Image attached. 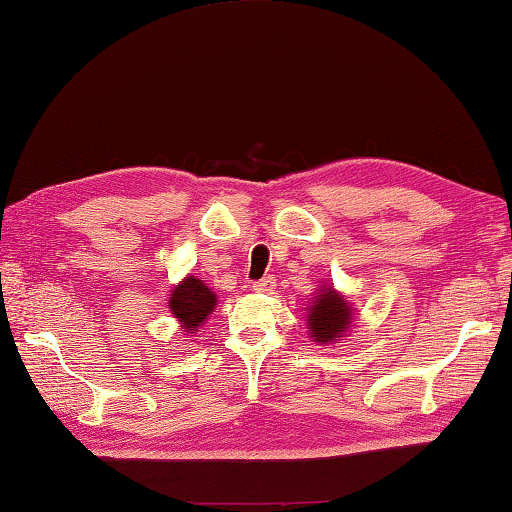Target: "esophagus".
I'll return each instance as SVG.
<instances>
[{
  "label": "esophagus",
  "mask_w": 512,
  "mask_h": 512,
  "mask_svg": "<svg viewBox=\"0 0 512 512\" xmlns=\"http://www.w3.org/2000/svg\"><path fill=\"white\" fill-rule=\"evenodd\" d=\"M275 286H277V282H275L273 275L262 277V279H257V282H253L255 293H273Z\"/></svg>",
  "instance_id": "34e87169"
}]
</instances>
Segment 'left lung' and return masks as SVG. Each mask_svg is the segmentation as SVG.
<instances>
[{
	"instance_id": "left-lung-1",
	"label": "left lung",
	"mask_w": 512,
	"mask_h": 512,
	"mask_svg": "<svg viewBox=\"0 0 512 512\" xmlns=\"http://www.w3.org/2000/svg\"><path fill=\"white\" fill-rule=\"evenodd\" d=\"M322 295H317L315 304L308 308V326L310 335H313L317 342H330V339H337L344 335V330L350 326V308L342 295H337L333 286L319 290Z\"/></svg>"
}]
</instances>
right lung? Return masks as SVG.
<instances>
[{
  "label": "right lung",
  "instance_id": "1",
  "mask_svg": "<svg viewBox=\"0 0 512 512\" xmlns=\"http://www.w3.org/2000/svg\"><path fill=\"white\" fill-rule=\"evenodd\" d=\"M215 302V295L210 293V288L202 279L186 277L184 282L173 290L168 306L179 322L184 324L186 333H190V330H195L204 322L210 310L215 308Z\"/></svg>",
  "mask_w": 512,
  "mask_h": 512
}]
</instances>
